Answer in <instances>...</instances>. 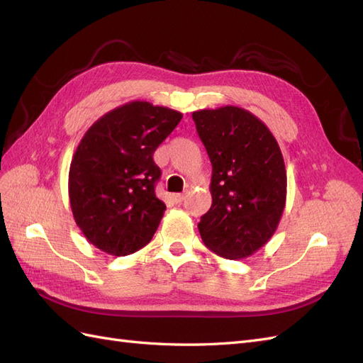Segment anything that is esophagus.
Segmentation results:
<instances>
[{
	"instance_id": "esophagus-1",
	"label": "esophagus",
	"mask_w": 363,
	"mask_h": 363,
	"mask_svg": "<svg viewBox=\"0 0 363 363\" xmlns=\"http://www.w3.org/2000/svg\"><path fill=\"white\" fill-rule=\"evenodd\" d=\"M171 199L174 203H182L184 200V195L183 194H172Z\"/></svg>"
}]
</instances>
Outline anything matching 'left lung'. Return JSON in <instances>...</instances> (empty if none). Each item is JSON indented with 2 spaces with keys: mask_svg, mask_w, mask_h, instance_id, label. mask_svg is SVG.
<instances>
[{
  "mask_svg": "<svg viewBox=\"0 0 363 363\" xmlns=\"http://www.w3.org/2000/svg\"><path fill=\"white\" fill-rule=\"evenodd\" d=\"M192 119L212 163V206L199 223L203 242L225 259L248 257L271 239L286 204L280 147L245 108H206Z\"/></svg>",
  "mask_w": 363,
  "mask_h": 363,
  "instance_id": "obj_1",
  "label": "left lung"
}]
</instances>
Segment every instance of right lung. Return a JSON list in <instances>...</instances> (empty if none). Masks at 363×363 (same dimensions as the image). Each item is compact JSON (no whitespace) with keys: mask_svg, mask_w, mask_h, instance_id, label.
Listing matches in <instances>:
<instances>
[{"mask_svg":"<svg viewBox=\"0 0 363 363\" xmlns=\"http://www.w3.org/2000/svg\"><path fill=\"white\" fill-rule=\"evenodd\" d=\"M182 113L147 101L113 108L94 123L69 168V203L77 225L92 245L112 256L144 248L167 206L155 188L162 171L156 148Z\"/></svg>","mask_w":363,"mask_h":363,"instance_id":"add662e5","label":"right lung"}]
</instances>
